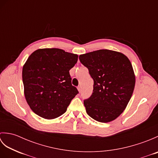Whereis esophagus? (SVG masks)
<instances>
[{"mask_svg":"<svg viewBox=\"0 0 158 158\" xmlns=\"http://www.w3.org/2000/svg\"><path fill=\"white\" fill-rule=\"evenodd\" d=\"M77 89H78V91L80 92H81V86L79 85L78 87H77Z\"/></svg>","mask_w":158,"mask_h":158,"instance_id":"obj_1","label":"esophagus"}]
</instances>
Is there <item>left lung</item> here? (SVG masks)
<instances>
[{"instance_id": "8db88e82", "label": "left lung", "mask_w": 158, "mask_h": 158, "mask_svg": "<svg viewBox=\"0 0 158 158\" xmlns=\"http://www.w3.org/2000/svg\"><path fill=\"white\" fill-rule=\"evenodd\" d=\"M79 60L94 80L92 94L83 101L87 113L99 122L115 119L135 89V75L129 59L122 53L100 49L80 55Z\"/></svg>"}]
</instances>
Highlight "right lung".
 Returning <instances> with one entry per match:
<instances>
[{"label": "right lung", "instance_id": "add662e5", "mask_svg": "<svg viewBox=\"0 0 158 158\" xmlns=\"http://www.w3.org/2000/svg\"><path fill=\"white\" fill-rule=\"evenodd\" d=\"M77 60V54L58 48L39 49L28 57L22 80L26 101L36 115L52 119L66 111L79 93L69 73Z\"/></svg>", "mask_w": 158, "mask_h": 158}]
</instances>
